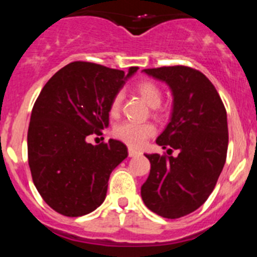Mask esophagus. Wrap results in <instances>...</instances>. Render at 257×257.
I'll use <instances>...</instances> for the list:
<instances>
[{
	"label": "esophagus",
	"mask_w": 257,
	"mask_h": 257,
	"mask_svg": "<svg viewBox=\"0 0 257 257\" xmlns=\"http://www.w3.org/2000/svg\"><path fill=\"white\" fill-rule=\"evenodd\" d=\"M139 154H142V152L138 151V149H135V148H128V156H130V157L139 156Z\"/></svg>",
	"instance_id": "1"
}]
</instances>
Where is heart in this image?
Masks as SVG:
<instances>
[{"label": "heart", "instance_id": "b5f03b06", "mask_svg": "<svg viewBox=\"0 0 257 257\" xmlns=\"http://www.w3.org/2000/svg\"><path fill=\"white\" fill-rule=\"evenodd\" d=\"M136 92L144 99L151 106L156 108L162 101V91H161L160 86L152 81H142L135 86ZM122 104V94L117 92L112 97L110 104H109V112L110 114H118ZM114 136L124 144L130 145V147H136L139 148L144 143L152 138L156 134V126L153 123H138V122H123V123L118 124L113 131Z\"/></svg>", "mask_w": 257, "mask_h": 257}]
</instances>
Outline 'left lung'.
Masks as SVG:
<instances>
[{
	"mask_svg": "<svg viewBox=\"0 0 257 257\" xmlns=\"http://www.w3.org/2000/svg\"><path fill=\"white\" fill-rule=\"evenodd\" d=\"M174 95L171 121L156 143L167 154H145L151 172L142 187L145 206L166 219L201 207L216 185L228 152L226 110L205 74L185 65L144 69ZM176 149L178 157L171 153Z\"/></svg>",
	"mask_w": 257,
	"mask_h": 257,
	"instance_id": "1",
	"label": "left lung"
}]
</instances>
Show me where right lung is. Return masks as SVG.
I'll list each match as a JSON object with an SVG mask.
<instances>
[{"label":"right lung","instance_id":"right-lung-1","mask_svg":"<svg viewBox=\"0 0 257 257\" xmlns=\"http://www.w3.org/2000/svg\"><path fill=\"white\" fill-rule=\"evenodd\" d=\"M123 70L73 61L58 70L38 95L28 128V163L38 193L56 212L83 216L103 203L110 172L127 157L123 143L92 145L109 124V104L127 77Z\"/></svg>","mask_w":257,"mask_h":257}]
</instances>
